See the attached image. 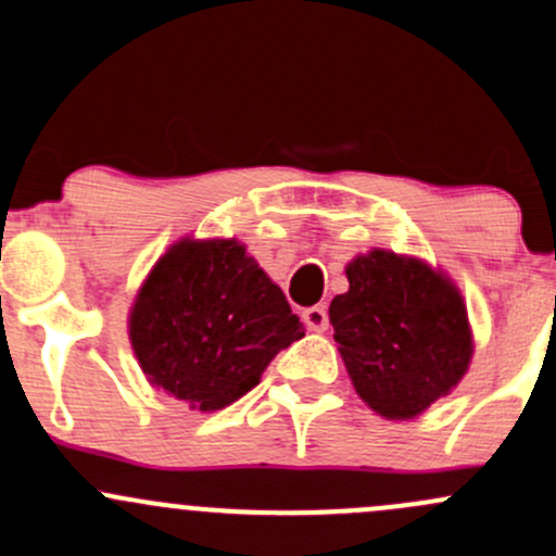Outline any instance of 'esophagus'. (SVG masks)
<instances>
[{"instance_id":"obj_1","label":"esophagus","mask_w":556,"mask_h":556,"mask_svg":"<svg viewBox=\"0 0 556 556\" xmlns=\"http://www.w3.org/2000/svg\"><path fill=\"white\" fill-rule=\"evenodd\" d=\"M304 324H307L309 331H326L328 328V309L326 304H315V307H307L302 313Z\"/></svg>"}]
</instances>
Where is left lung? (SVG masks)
<instances>
[{"instance_id": "8db88e82", "label": "left lung", "mask_w": 556, "mask_h": 556, "mask_svg": "<svg viewBox=\"0 0 556 556\" xmlns=\"http://www.w3.org/2000/svg\"><path fill=\"white\" fill-rule=\"evenodd\" d=\"M328 307L352 387L390 421L421 416L469 371L475 339L462 291L419 256L371 249L344 267Z\"/></svg>"}]
</instances>
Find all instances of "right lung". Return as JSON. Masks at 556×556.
I'll return each instance as SVG.
<instances>
[{
    "instance_id": "add662e5",
    "label": "right lung",
    "mask_w": 556,
    "mask_h": 556,
    "mask_svg": "<svg viewBox=\"0 0 556 556\" xmlns=\"http://www.w3.org/2000/svg\"><path fill=\"white\" fill-rule=\"evenodd\" d=\"M302 337L280 286L236 238L172 243L129 309V342L151 387L204 414L254 390Z\"/></svg>"
}]
</instances>
